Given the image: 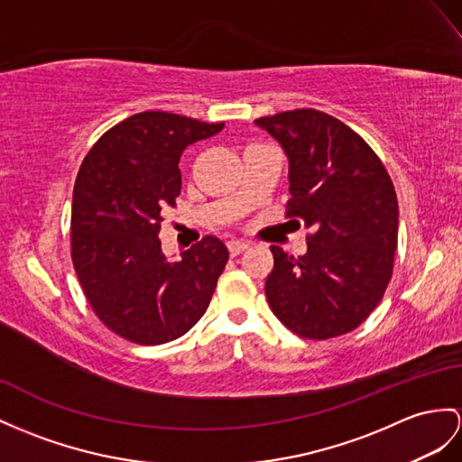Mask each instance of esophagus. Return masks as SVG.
<instances>
[{
	"label": "esophagus",
	"mask_w": 462,
	"mask_h": 462,
	"mask_svg": "<svg viewBox=\"0 0 462 462\" xmlns=\"http://www.w3.org/2000/svg\"><path fill=\"white\" fill-rule=\"evenodd\" d=\"M227 249H229V254H231V256H237V254H241L243 251L249 249V243H245V241H229V243H227Z\"/></svg>",
	"instance_id": "obj_1"
}]
</instances>
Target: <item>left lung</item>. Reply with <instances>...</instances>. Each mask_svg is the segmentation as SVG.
Returning a JSON list of instances; mask_svg holds the SVG:
<instances>
[{
	"mask_svg": "<svg viewBox=\"0 0 462 462\" xmlns=\"http://www.w3.org/2000/svg\"><path fill=\"white\" fill-rule=\"evenodd\" d=\"M254 123L288 156L286 217L311 229L306 254L270 246V310L303 339L353 331L378 306L392 278L398 246L392 178L361 134L323 111H282Z\"/></svg>",
	"mask_w": 462,
	"mask_h": 462,
	"instance_id": "8db88e82",
	"label": "left lung"
}]
</instances>
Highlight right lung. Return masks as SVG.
<instances>
[{
    "label": "right lung",
    "mask_w": 462,
    "mask_h": 462,
    "mask_svg": "<svg viewBox=\"0 0 462 462\" xmlns=\"http://www.w3.org/2000/svg\"><path fill=\"white\" fill-rule=\"evenodd\" d=\"M223 123L143 111L106 131L78 171L70 251L84 294L109 331L137 345H162L204 316L229 251L204 239L172 263L161 249L162 211L182 189L180 156Z\"/></svg>",
    "instance_id": "1"
}]
</instances>
